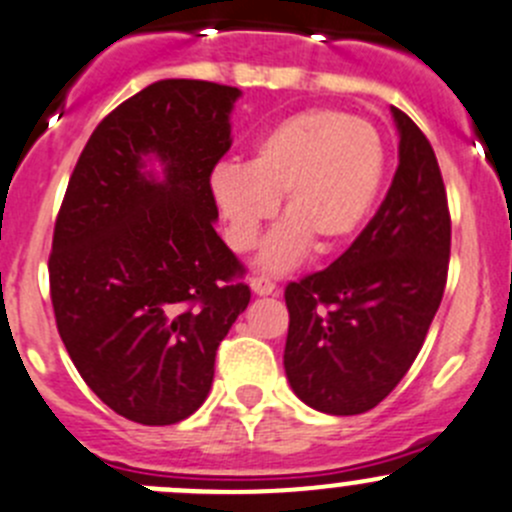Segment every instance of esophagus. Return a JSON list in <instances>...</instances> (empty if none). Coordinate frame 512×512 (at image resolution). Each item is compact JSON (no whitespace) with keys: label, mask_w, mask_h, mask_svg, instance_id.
<instances>
[{"label":"esophagus","mask_w":512,"mask_h":512,"mask_svg":"<svg viewBox=\"0 0 512 512\" xmlns=\"http://www.w3.org/2000/svg\"><path fill=\"white\" fill-rule=\"evenodd\" d=\"M248 284H251L253 294H259V296H269V294H274V291H276V284L269 279V276L256 274V276H251V279H248Z\"/></svg>","instance_id":"esophagus-1"}]
</instances>
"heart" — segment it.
Returning <instances> with one entry per match:
<instances>
[{"instance_id":"b5f03b06","label":"heart","mask_w":512,"mask_h":512,"mask_svg":"<svg viewBox=\"0 0 512 512\" xmlns=\"http://www.w3.org/2000/svg\"><path fill=\"white\" fill-rule=\"evenodd\" d=\"M384 178V145L369 120L314 107L276 123L246 163L213 170L211 191L233 251L256 246L279 211L289 221L271 233L261 266L291 269L311 241L319 251L344 246L372 211Z\"/></svg>"}]
</instances>
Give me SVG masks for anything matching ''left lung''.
<instances>
[{"instance_id":"left-lung-1","label":"left lung","mask_w":512,"mask_h":512,"mask_svg":"<svg viewBox=\"0 0 512 512\" xmlns=\"http://www.w3.org/2000/svg\"><path fill=\"white\" fill-rule=\"evenodd\" d=\"M399 165L382 206L324 271L284 291V367L301 402L362 415L405 377L440 309L450 266V208L435 150L392 107Z\"/></svg>"}]
</instances>
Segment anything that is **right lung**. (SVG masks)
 Returning <instances> with one entry per match:
<instances>
[{
	"label": "right lung",
	"instance_id": "obj_1",
	"mask_svg": "<svg viewBox=\"0 0 512 512\" xmlns=\"http://www.w3.org/2000/svg\"><path fill=\"white\" fill-rule=\"evenodd\" d=\"M238 87L160 80L105 115L77 158L55 221L50 296L87 387L140 425L206 402L216 349L251 301L213 228L211 173L231 148ZM158 154L155 181L142 158Z\"/></svg>",
	"mask_w": 512,
	"mask_h": 512
}]
</instances>
